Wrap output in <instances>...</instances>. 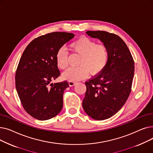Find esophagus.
I'll list each match as a JSON object with an SVG mask.
<instances>
[{"label":"esophagus","mask_w":153,"mask_h":153,"mask_svg":"<svg viewBox=\"0 0 153 153\" xmlns=\"http://www.w3.org/2000/svg\"><path fill=\"white\" fill-rule=\"evenodd\" d=\"M76 81H69V85L70 86H74L76 84Z\"/></svg>","instance_id":"34e87169"}]
</instances>
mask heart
Instances as JSON below:
<instances>
[{"instance_id": "heart-1", "label": "heart", "mask_w": 153, "mask_h": 153, "mask_svg": "<svg viewBox=\"0 0 153 153\" xmlns=\"http://www.w3.org/2000/svg\"><path fill=\"white\" fill-rule=\"evenodd\" d=\"M71 51L81 55L77 64L79 66L71 68L64 72L62 77L68 81H76L89 75H97L105 68L109 60L108 47L103 43H98L94 40L81 37L72 42ZM69 53L64 47L59 48L56 54L58 66L61 69H66L69 66Z\"/></svg>"}]
</instances>
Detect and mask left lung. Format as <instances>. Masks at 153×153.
Returning a JSON list of instances; mask_svg holds the SVG:
<instances>
[{
    "mask_svg": "<svg viewBox=\"0 0 153 153\" xmlns=\"http://www.w3.org/2000/svg\"><path fill=\"white\" fill-rule=\"evenodd\" d=\"M108 48L109 60L100 74L85 82L82 101L85 113L97 120L110 118L122 108L131 91L134 72L133 56L123 40L106 31H87Z\"/></svg>",
    "mask_w": 153,
    "mask_h": 153,
    "instance_id": "obj_1",
    "label": "left lung"
}]
</instances>
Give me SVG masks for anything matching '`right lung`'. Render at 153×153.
Returning a JSON list of instances; mask_svg holds the SVG:
<instances>
[{
	"instance_id": "obj_1",
	"label": "right lung",
	"mask_w": 153,
	"mask_h": 153,
	"mask_svg": "<svg viewBox=\"0 0 153 153\" xmlns=\"http://www.w3.org/2000/svg\"><path fill=\"white\" fill-rule=\"evenodd\" d=\"M73 37V33L57 31L38 36L21 56L15 72L16 89L23 108L37 120L52 118L62 108L63 93L69 83H50L61 75L56 52Z\"/></svg>"
}]
</instances>
